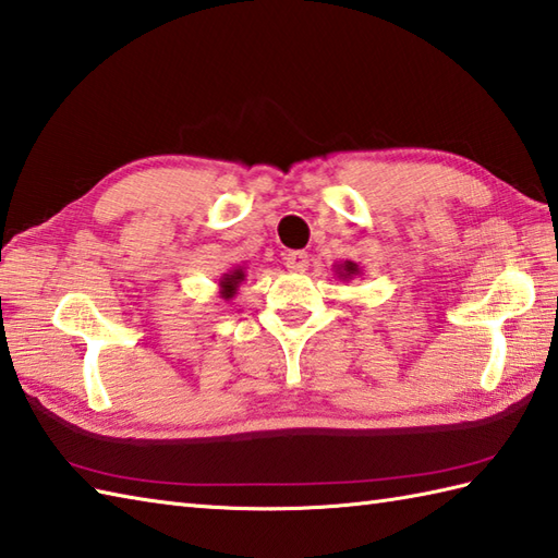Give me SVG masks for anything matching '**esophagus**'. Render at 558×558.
Segmentation results:
<instances>
[{"label":"esophagus","instance_id":"1","mask_svg":"<svg viewBox=\"0 0 558 558\" xmlns=\"http://www.w3.org/2000/svg\"><path fill=\"white\" fill-rule=\"evenodd\" d=\"M286 268L290 272H304L306 268H310V254H306V252H290L286 256Z\"/></svg>","mask_w":558,"mask_h":558}]
</instances>
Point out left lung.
<instances>
[{"label": "left lung", "instance_id": "obj_1", "mask_svg": "<svg viewBox=\"0 0 558 558\" xmlns=\"http://www.w3.org/2000/svg\"><path fill=\"white\" fill-rule=\"evenodd\" d=\"M360 266L357 264H352V260H345V264H338L336 266V276L340 278V280H352L354 276H360Z\"/></svg>", "mask_w": 558, "mask_h": 558}]
</instances>
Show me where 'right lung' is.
Here are the masks:
<instances>
[{
  "instance_id": "1",
  "label": "right lung",
  "mask_w": 558,
  "mask_h": 558,
  "mask_svg": "<svg viewBox=\"0 0 558 558\" xmlns=\"http://www.w3.org/2000/svg\"><path fill=\"white\" fill-rule=\"evenodd\" d=\"M244 278H246L244 268H232V270H228V272H222V278H220V282H218L220 298H222V300H232L234 294H236V290H240V286L244 282Z\"/></svg>"
}]
</instances>
